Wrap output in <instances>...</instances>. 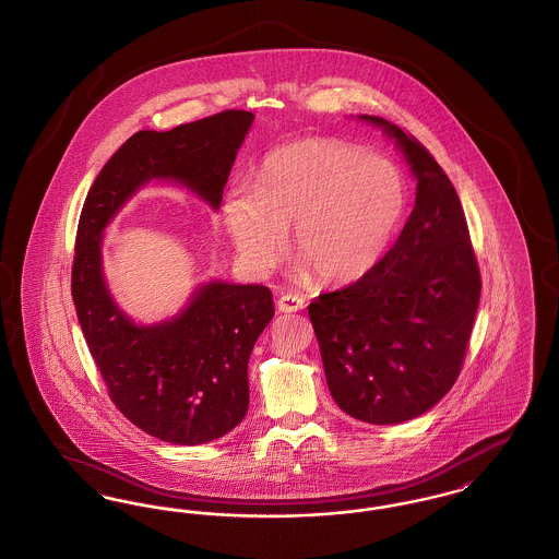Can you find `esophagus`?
<instances>
[{
	"label": "esophagus",
	"mask_w": 559,
	"mask_h": 559,
	"mask_svg": "<svg viewBox=\"0 0 559 559\" xmlns=\"http://www.w3.org/2000/svg\"><path fill=\"white\" fill-rule=\"evenodd\" d=\"M304 306H306V299L301 295H295V293H285L276 301L278 312H299Z\"/></svg>",
	"instance_id": "esophagus-1"
}]
</instances>
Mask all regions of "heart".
<instances>
[{
    "label": "heart",
    "mask_w": 559,
    "mask_h": 559,
    "mask_svg": "<svg viewBox=\"0 0 559 559\" xmlns=\"http://www.w3.org/2000/svg\"><path fill=\"white\" fill-rule=\"evenodd\" d=\"M408 192L394 160L333 138H301L267 153L255 188H228L219 213L253 274H267L283 260L293 224L297 264L314 281L344 285L381 262Z\"/></svg>",
    "instance_id": "b5f03b06"
}]
</instances>
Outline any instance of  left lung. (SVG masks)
<instances>
[{
	"label": "left lung",
	"instance_id": "8db88e82",
	"mask_svg": "<svg viewBox=\"0 0 559 559\" xmlns=\"http://www.w3.org/2000/svg\"><path fill=\"white\" fill-rule=\"evenodd\" d=\"M396 140L417 199L396 245L369 274L310 306L326 385L354 419L392 426L447 396L478 312V260L449 176L396 123L362 115Z\"/></svg>",
	"mask_w": 559,
	"mask_h": 559
}]
</instances>
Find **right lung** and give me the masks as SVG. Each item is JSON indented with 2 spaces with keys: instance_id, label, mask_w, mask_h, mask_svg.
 <instances>
[{
  "instance_id": "obj_1",
  "label": "right lung",
  "mask_w": 559,
  "mask_h": 559,
  "mask_svg": "<svg viewBox=\"0 0 559 559\" xmlns=\"http://www.w3.org/2000/svg\"><path fill=\"white\" fill-rule=\"evenodd\" d=\"M251 123L249 110H224L169 132L133 133L103 167L81 210L71 293L85 344L112 404L148 436L180 447L217 440L242 421L247 365L274 317L272 293L215 281L199 287L180 317L138 326L108 295L100 237L153 178L178 180L217 210Z\"/></svg>"
}]
</instances>
